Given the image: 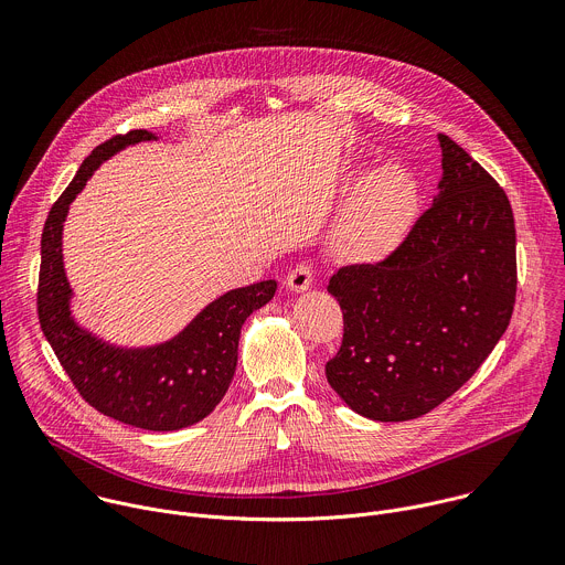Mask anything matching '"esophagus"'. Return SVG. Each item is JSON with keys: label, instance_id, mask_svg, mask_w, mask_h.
Here are the masks:
<instances>
[{"label": "esophagus", "instance_id": "esophagus-1", "mask_svg": "<svg viewBox=\"0 0 565 565\" xmlns=\"http://www.w3.org/2000/svg\"><path fill=\"white\" fill-rule=\"evenodd\" d=\"M312 266L310 264H297L290 273H288V277H286V286L290 288V290H295V292H303V290H308L310 286H312Z\"/></svg>", "mask_w": 565, "mask_h": 565}]
</instances>
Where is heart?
<instances>
[{
	"label": "heart",
	"instance_id": "b5f03b06",
	"mask_svg": "<svg viewBox=\"0 0 565 565\" xmlns=\"http://www.w3.org/2000/svg\"><path fill=\"white\" fill-rule=\"evenodd\" d=\"M418 205L416 179L397 166H382L355 190L340 230V248L353 262L384 259L409 234Z\"/></svg>",
	"mask_w": 565,
	"mask_h": 565
}]
</instances>
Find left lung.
I'll return each mask as SVG.
<instances>
[{
	"instance_id": "left-lung-1",
	"label": "left lung",
	"mask_w": 565,
	"mask_h": 565,
	"mask_svg": "<svg viewBox=\"0 0 565 565\" xmlns=\"http://www.w3.org/2000/svg\"><path fill=\"white\" fill-rule=\"evenodd\" d=\"M438 196L377 264L340 268L329 292L344 338L327 380L380 423L414 420L488 360L516 301V230L503 188L440 134Z\"/></svg>"
}]
</instances>
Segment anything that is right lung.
<instances>
[{
	"label": "right lung",
	"mask_w": 565,
	"mask_h": 565,
	"mask_svg": "<svg viewBox=\"0 0 565 565\" xmlns=\"http://www.w3.org/2000/svg\"><path fill=\"white\" fill-rule=\"evenodd\" d=\"M153 138L147 129H134L105 140L53 203L42 232L38 317L62 369L94 409L147 431H174L203 420L223 399L236 369L241 327L273 299L277 284L268 279L221 295L174 340L149 349H118L75 324L62 264L68 205L103 160Z\"/></svg>",
	"instance_id": "obj_1"
}]
</instances>
